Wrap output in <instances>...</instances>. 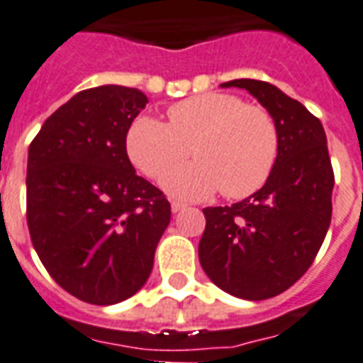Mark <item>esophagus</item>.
<instances>
[{
  "label": "esophagus",
  "instance_id": "1",
  "mask_svg": "<svg viewBox=\"0 0 363 363\" xmlns=\"http://www.w3.org/2000/svg\"><path fill=\"white\" fill-rule=\"evenodd\" d=\"M170 208H172V213H179V211H184V209L187 208V203L178 202V200H174V202L170 203Z\"/></svg>",
  "mask_w": 363,
  "mask_h": 363
}]
</instances>
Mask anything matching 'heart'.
<instances>
[{"mask_svg": "<svg viewBox=\"0 0 363 363\" xmlns=\"http://www.w3.org/2000/svg\"><path fill=\"white\" fill-rule=\"evenodd\" d=\"M167 118H133L125 152L143 174L160 179L193 149L197 161L163 179L172 196L199 200L220 189L226 199H247L271 176L280 140L267 109L228 92H203L170 106Z\"/></svg>", "mask_w": 363, "mask_h": 363, "instance_id": "obj_1", "label": "heart"}]
</instances>
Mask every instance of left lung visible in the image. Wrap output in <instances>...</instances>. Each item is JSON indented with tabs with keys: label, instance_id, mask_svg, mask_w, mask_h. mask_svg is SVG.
<instances>
[{
	"label": "left lung",
	"instance_id": "8db88e82",
	"mask_svg": "<svg viewBox=\"0 0 363 363\" xmlns=\"http://www.w3.org/2000/svg\"><path fill=\"white\" fill-rule=\"evenodd\" d=\"M278 128V157L259 191L232 206L206 208L200 265L223 291L265 301L293 286L315 259L332 218V170L323 124L267 81L233 79Z\"/></svg>",
	"mask_w": 363,
	"mask_h": 363
}]
</instances>
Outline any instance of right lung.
<instances>
[{
	"mask_svg": "<svg viewBox=\"0 0 363 363\" xmlns=\"http://www.w3.org/2000/svg\"><path fill=\"white\" fill-rule=\"evenodd\" d=\"M148 98L101 85L42 124L27 155V226L50 277L98 306L133 296L170 223L160 189L135 174L125 133Z\"/></svg>",
	"mask_w": 363,
	"mask_h": 363,
	"instance_id": "right-lung-1",
	"label": "right lung"
}]
</instances>
